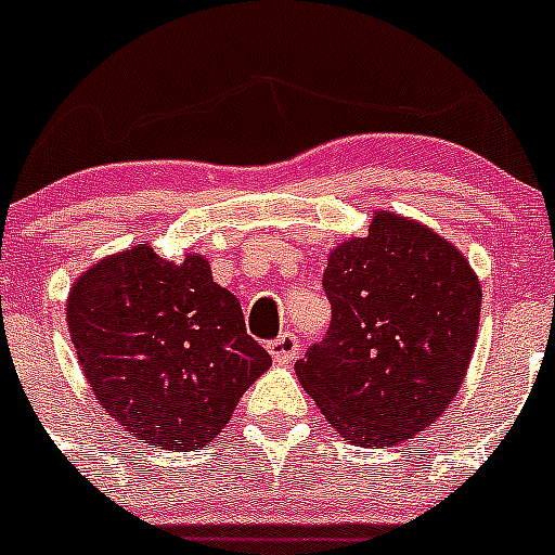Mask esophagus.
Segmentation results:
<instances>
[{
  "label": "esophagus",
  "instance_id": "1",
  "mask_svg": "<svg viewBox=\"0 0 555 555\" xmlns=\"http://www.w3.org/2000/svg\"><path fill=\"white\" fill-rule=\"evenodd\" d=\"M268 351H271L273 362H279V365H284V362H293L295 357H298L300 351V340L295 338L289 330H284L279 338H273L271 344H268Z\"/></svg>",
  "mask_w": 555,
  "mask_h": 555
}]
</instances>
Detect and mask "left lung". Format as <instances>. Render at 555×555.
I'll return each instance as SVG.
<instances>
[{"label":"left lung","mask_w":555,"mask_h":555,"mask_svg":"<svg viewBox=\"0 0 555 555\" xmlns=\"http://www.w3.org/2000/svg\"><path fill=\"white\" fill-rule=\"evenodd\" d=\"M330 330L295 373L349 443L397 446L435 422L467 376L480 282L467 257L408 217L378 211L335 246L322 276Z\"/></svg>","instance_id":"1"}]
</instances>
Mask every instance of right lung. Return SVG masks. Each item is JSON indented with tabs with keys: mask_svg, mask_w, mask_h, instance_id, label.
I'll list each match as a JSON object with an SVG mask.
<instances>
[{
	"mask_svg": "<svg viewBox=\"0 0 555 555\" xmlns=\"http://www.w3.org/2000/svg\"><path fill=\"white\" fill-rule=\"evenodd\" d=\"M66 322L104 411L169 451L211 443L271 367L201 255L171 262L147 244L109 255L75 282Z\"/></svg>",
	"mask_w": 555,
	"mask_h": 555,
	"instance_id": "add662e5",
	"label": "right lung"
}]
</instances>
